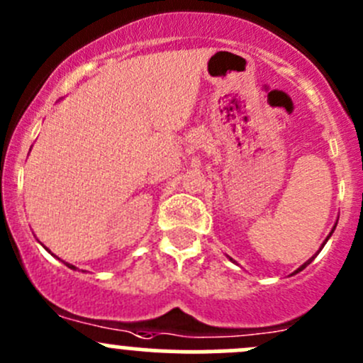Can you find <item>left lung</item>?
Returning <instances> with one entry per match:
<instances>
[{
	"instance_id": "left-lung-1",
	"label": "left lung",
	"mask_w": 363,
	"mask_h": 363,
	"mask_svg": "<svg viewBox=\"0 0 363 363\" xmlns=\"http://www.w3.org/2000/svg\"><path fill=\"white\" fill-rule=\"evenodd\" d=\"M335 226H337V223H335V225H334V228H332V232H330V233H328V237H327V239H325V242H323V244H321V247H320V250H318V252H320L321 250H323V246H325V244H327V240H328V239H330V237H332V233H334ZM318 252H316V255H318ZM316 255H314V256H313V258H309V259H307V262H306V263H302V265H300V267H298V269H296L294 274H298V272H300V270H303V269H306V267H307V265H309V263H311V262H313V259H314V258H316ZM230 259H232V258H230ZM232 262H233V259H232ZM294 274H291V276H294Z\"/></svg>"
}]
</instances>
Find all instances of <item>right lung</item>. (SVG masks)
<instances>
[{"label": "right lung", "mask_w": 363, "mask_h": 363, "mask_svg": "<svg viewBox=\"0 0 363 363\" xmlns=\"http://www.w3.org/2000/svg\"><path fill=\"white\" fill-rule=\"evenodd\" d=\"M45 250H47V247H45ZM47 251H49V250H47ZM49 252H50V251H49ZM67 265L69 267V269H73V270H75V269H77V267H75V265H72V263H67Z\"/></svg>", "instance_id": "add662e5"}]
</instances>
